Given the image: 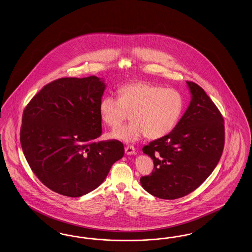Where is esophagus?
Here are the masks:
<instances>
[{"label": "esophagus", "instance_id": "34e87169", "mask_svg": "<svg viewBox=\"0 0 252 252\" xmlns=\"http://www.w3.org/2000/svg\"><path fill=\"white\" fill-rule=\"evenodd\" d=\"M125 151H126V154L127 156H132V155H135V154H136V150H135V148H134L133 146H126V149H125Z\"/></svg>", "mask_w": 252, "mask_h": 252}]
</instances>
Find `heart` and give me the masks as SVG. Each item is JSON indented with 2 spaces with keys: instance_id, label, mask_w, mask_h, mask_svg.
<instances>
[{
  "instance_id": "obj_1",
  "label": "heart",
  "mask_w": 252,
  "mask_h": 252,
  "mask_svg": "<svg viewBox=\"0 0 252 252\" xmlns=\"http://www.w3.org/2000/svg\"><path fill=\"white\" fill-rule=\"evenodd\" d=\"M119 96L106 94L99 103L101 118L111 127L118 126L132 112L128 125L120 126L111 137L134 142L144 137L152 140L169 134L181 115L184 101L181 94L174 89L149 82H135L122 86Z\"/></svg>"
}]
</instances>
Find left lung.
I'll use <instances>...</instances> for the list:
<instances>
[{"label": "left lung", "instance_id": "left-lung-1", "mask_svg": "<svg viewBox=\"0 0 252 252\" xmlns=\"http://www.w3.org/2000/svg\"><path fill=\"white\" fill-rule=\"evenodd\" d=\"M189 105L168 135L153 141L142 152L154 161L151 175L141 178L153 196L174 200L199 188L220 159L224 121L214 102L198 84L187 81Z\"/></svg>", "mask_w": 252, "mask_h": 252}]
</instances>
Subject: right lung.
<instances>
[{
    "label": "right lung",
    "instance_id": "obj_1",
    "mask_svg": "<svg viewBox=\"0 0 252 252\" xmlns=\"http://www.w3.org/2000/svg\"><path fill=\"white\" fill-rule=\"evenodd\" d=\"M105 89L95 76L62 78L44 86L23 111L22 151L52 191L74 198L93 191L124 157L121 141H97Z\"/></svg>",
    "mask_w": 252,
    "mask_h": 252
}]
</instances>
